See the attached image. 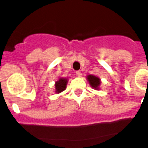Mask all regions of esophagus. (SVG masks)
Instances as JSON below:
<instances>
[{"mask_svg":"<svg viewBox=\"0 0 148 148\" xmlns=\"http://www.w3.org/2000/svg\"><path fill=\"white\" fill-rule=\"evenodd\" d=\"M76 74H77V75L79 77H82V71H76Z\"/></svg>","mask_w":148,"mask_h":148,"instance_id":"1","label":"esophagus"}]
</instances>
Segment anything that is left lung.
I'll use <instances>...</instances> for the list:
<instances>
[{"label": "left lung", "mask_w": 148, "mask_h": 148, "mask_svg": "<svg viewBox=\"0 0 148 148\" xmlns=\"http://www.w3.org/2000/svg\"><path fill=\"white\" fill-rule=\"evenodd\" d=\"M87 81L89 83L90 86L92 87L95 90H99L100 89V85L101 82L99 77H96L95 75H92V74H88L86 76Z\"/></svg>", "instance_id": "8db88e82"}]
</instances>
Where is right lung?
I'll list each match as a JSON object with an SVG mask.
<instances>
[{"mask_svg": "<svg viewBox=\"0 0 148 148\" xmlns=\"http://www.w3.org/2000/svg\"><path fill=\"white\" fill-rule=\"evenodd\" d=\"M68 83V79L66 78H60L54 84L55 87V93L60 94L66 89V84Z\"/></svg>", "mask_w": 148, "mask_h": 148, "instance_id": "obj_1", "label": "right lung"}]
</instances>
